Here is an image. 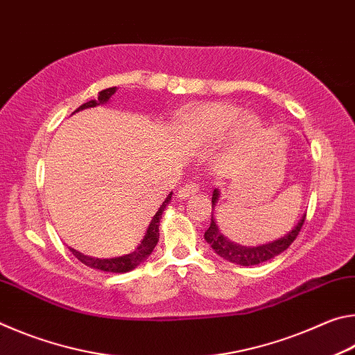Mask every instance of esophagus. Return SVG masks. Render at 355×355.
Instances as JSON below:
<instances>
[{
	"label": "esophagus",
	"mask_w": 355,
	"mask_h": 355,
	"mask_svg": "<svg viewBox=\"0 0 355 355\" xmlns=\"http://www.w3.org/2000/svg\"><path fill=\"white\" fill-rule=\"evenodd\" d=\"M199 191V184H196V183H186V184H183L182 188H180V191H178V197H182V199H188V197H191V196H194L196 192Z\"/></svg>",
	"instance_id": "obj_1"
}]
</instances>
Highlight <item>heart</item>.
I'll return each instance as SVG.
<instances>
[{"mask_svg": "<svg viewBox=\"0 0 355 355\" xmlns=\"http://www.w3.org/2000/svg\"><path fill=\"white\" fill-rule=\"evenodd\" d=\"M241 111L232 105H205L188 112L182 122L184 141L203 144L224 136L233 125L238 123ZM257 130L254 119H248L243 125V135L252 136Z\"/></svg>", "mask_w": 355, "mask_h": 355, "instance_id": "b5f03b06", "label": "heart"}]
</instances>
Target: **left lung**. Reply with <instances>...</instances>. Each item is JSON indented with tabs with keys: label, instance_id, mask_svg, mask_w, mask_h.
<instances>
[{
	"label": "left lung",
	"instance_id": "8db88e82",
	"mask_svg": "<svg viewBox=\"0 0 355 355\" xmlns=\"http://www.w3.org/2000/svg\"><path fill=\"white\" fill-rule=\"evenodd\" d=\"M218 199H219V191L214 189L213 197H211V207L216 205ZM305 216H302V219L297 222V225L294 227L288 235L277 239V241L258 245V248H244V245H238V244H233L232 241H228L227 238H224L219 233L213 218H211V224H209L208 230L205 232V239L207 243H209V245L214 249L216 254L220 255L222 258H225V260L236 264H243V266H254V264H260L263 261L271 260V258L277 257L279 254H282V252L290 248L291 243L297 238L300 228L304 225Z\"/></svg>",
	"mask_w": 355,
	"mask_h": 355
}]
</instances>
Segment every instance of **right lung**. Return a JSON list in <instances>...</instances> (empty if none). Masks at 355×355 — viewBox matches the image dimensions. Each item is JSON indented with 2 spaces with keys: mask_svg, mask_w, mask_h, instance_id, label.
Here are the masks:
<instances>
[{
  "mask_svg": "<svg viewBox=\"0 0 355 355\" xmlns=\"http://www.w3.org/2000/svg\"><path fill=\"white\" fill-rule=\"evenodd\" d=\"M117 91V87H110V89H105V91L98 92V100H91L87 101V103L81 105L78 110H75V112H78L80 110H86V107H94L100 103H105V101L110 100L114 92ZM171 197L172 194L167 196V199L163 202V205L159 207L158 211L153 216L152 222H150V225L147 228V233L144 239L141 241V244L137 245L135 252H131L128 255H123V257H117V258H91L87 255H83L80 252H76L75 249H70L71 254H73L78 260L81 263L86 264L89 268H94V269H100V271H106V272H128V271H133L135 268L139 266L142 261H146L147 258L152 254L155 245L158 244V238H159V219H161V214H163L164 208L167 203L171 202Z\"/></svg>",
  "mask_w": 355,
  "mask_h": 355,
  "instance_id": "right-lung-1",
  "label": "right lung"
}]
</instances>
